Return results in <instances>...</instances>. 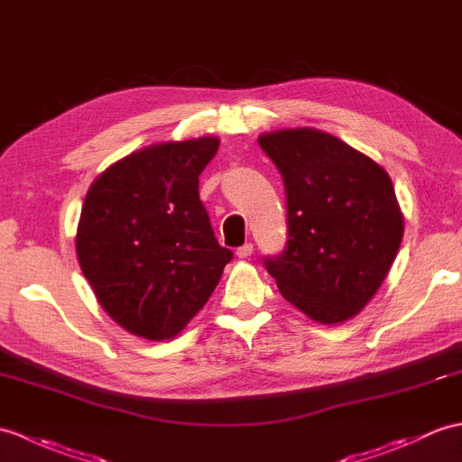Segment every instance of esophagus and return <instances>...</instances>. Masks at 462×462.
I'll use <instances>...</instances> for the list:
<instances>
[{
	"mask_svg": "<svg viewBox=\"0 0 462 462\" xmlns=\"http://www.w3.org/2000/svg\"><path fill=\"white\" fill-rule=\"evenodd\" d=\"M254 254V245L252 244H244L240 245L238 250H236V255L240 257V260H245V257H250Z\"/></svg>",
	"mask_w": 462,
	"mask_h": 462,
	"instance_id": "esophagus-1",
	"label": "esophagus"
}]
</instances>
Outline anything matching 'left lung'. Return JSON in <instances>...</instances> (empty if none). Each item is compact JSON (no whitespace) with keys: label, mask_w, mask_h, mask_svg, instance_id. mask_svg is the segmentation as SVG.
<instances>
[{"label":"left lung","mask_w":462,"mask_h":462,"mask_svg":"<svg viewBox=\"0 0 462 462\" xmlns=\"http://www.w3.org/2000/svg\"><path fill=\"white\" fill-rule=\"evenodd\" d=\"M257 142L287 192V248L265 270L310 320L346 323L376 295L403 238L388 171L317 127L265 132Z\"/></svg>","instance_id":"8db88e82"}]
</instances>
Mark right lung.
<instances>
[{
    "instance_id": "right-lung-1",
    "label": "right lung",
    "mask_w": 462,
    "mask_h": 462,
    "mask_svg": "<svg viewBox=\"0 0 462 462\" xmlns=\"http://www.w3.org/2000/svg\"><path fill=\"white\" fill-rule=\"evenodd\" d=\"M218 145L214 135L147 145L112 163L86 192L80 270L96 301L137 338H175L232 260L199 199V175Z\"/></svg>"
}]
</instances>
